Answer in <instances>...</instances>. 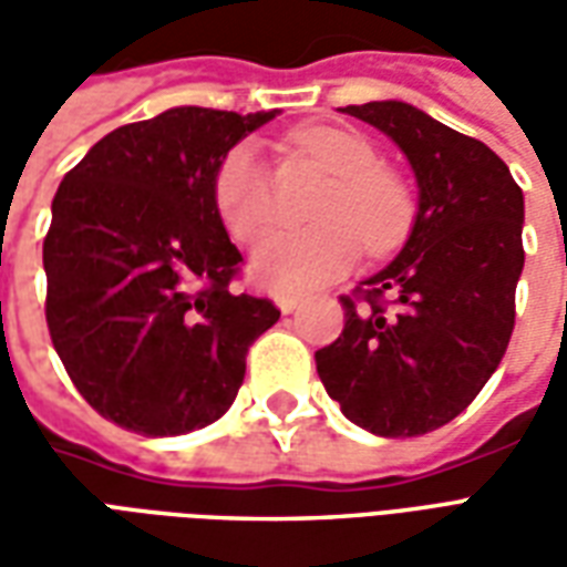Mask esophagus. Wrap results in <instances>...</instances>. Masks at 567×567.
<instances>
[{
	"label": "esophagus",
	"mask_w": 567,
	"mask_h": 567,
	"mask_svg": "<svg viewBox=\"0 0 567 567\" xmlns=\"http://www.w3.org/2000/svg\"><path fill=\"white\" fill-rule=\"evenodd\" d=\"M272 300H276V307L282 309V312H295V309L300 307V297H297V295H285V291H282V295L272 297Z\"/></svg>",
	"instance_id": "esophagus-1"
}]
</instances>
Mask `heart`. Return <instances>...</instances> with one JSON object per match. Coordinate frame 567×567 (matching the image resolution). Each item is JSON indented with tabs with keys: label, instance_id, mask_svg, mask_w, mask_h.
I'll return each instance as SVG.
<instances>
[{
	"label": "heart",
	"instance_id": "1",
	"mask_svg": "<svg viewBox=\"0 0 567 567\" xmlns=\"http://www.w3.org/2000/svg\"><path fill=\"white\" fill-rule=\"evenodd\" d=\"M300 148L337 175L307 230H282L255 251V279L276 291H307L343 276L358 260L361 240L373 251L394 246L410 224L406 187L382 169L377 145L355 130L316 124L297 133ZM215 203L239 243H258L276 224V197L267 163L255 145H236L215 173Z\"/></svg>",
	"mask_w": 567,
	"mask_h": 567
}]
</instances>
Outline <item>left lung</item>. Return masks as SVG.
Wrapping results in <instances>:
<instances>
[{
    "label": "left lung",
    "mask_w": 567,
    "mask_h": 567,
    "mask_svg": "<svg viewBox=\"0 0 567 567\" xmlns=\"http://www.w3.org/2000/svg\"><path fill=\"white\" fill-rule=\"evenodd\" d=\"M340 112L404 151L419 209L401 255L340 297L343 333L316 352V368L349 422L419 437L458 416L507 352L525 264L523 190L488 145L416 105Z\"/></svg>",
    "instance_id": "obj_1"
}]
</instances>
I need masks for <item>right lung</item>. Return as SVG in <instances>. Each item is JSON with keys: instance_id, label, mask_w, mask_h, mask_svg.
<instances>
[{"instance_id": "right-lung-1", "label": "right lung", "mask_w": 567, "mask_h": 567, "mask_svg": "<svg viewBox=\"0 0 567 567\" xmlns=\"http://www.w3.org/2000/svg\"><path fill=\"white\" fill-rule=\"evenodd\" d=\"M276 112L166 109L112 130L56 187L44 236V319L69 380L115 425L175 437L221 419L248 346L279 321L236 295L243 255L215 173Z\"/></svg>"}]
</instances>
